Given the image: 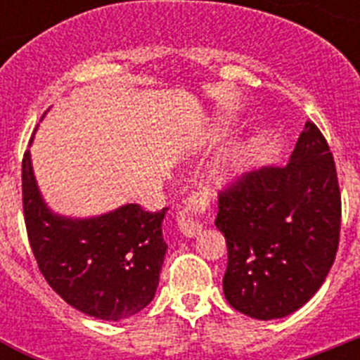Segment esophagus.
<instances>
[{"instance_id":"esophagus-1","label":"esophagus","mask_w":360,"mask_h":360,"mask_svg":"<svg viewBox=\"0 0 360 360\" xmlns=\"http://www.w3.org/2000/svg\"><path fill=\"white\" fill-rule=\"evenodd\" d=\"M209 205V193L207 191H200L196 195H193L187 202L186 207L178 212V227L180 231L189 238L198 236L202 232V224H198L193 214H196L198 211H205V207Z\"/></svg>"}]
</instances>
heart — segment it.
I'll list each match as a JSON object with an SVG mask.
<instances>
[{
	"label": "heart",
	"mask_w": 360,
	"mask_h": 360,
	"mask_svg": "<svg viewBox=\"0 0 360 360\" xmlns=\"http://www.w3.org/2000/svg\"><path fill=\"white\" fill-rule=\"evenodd\" d=\"M236 128V122L232 119H224L219 120L218 126L212 129L211 136H209V144H219V142H225L229 136L232 135ZM257 151H259V142L250 139V141H245L234 149L231 157V164H229L227 171H225V180H234L236 176H240L245 169H249L252 162L256 160Z\"/></svg>",
	"instance_id": "b5f03b06"
}]
</instances>
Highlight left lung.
Listing matches in <instances>:
<instances>
[{
  "mask_svg": "<svg viewBox=\"0 0 360 360\" xmlns=\"http://www.w3.org/2000/svg\"><path fill=\"white\" fill-rule=\"evenodd\" d=\"M214 225L227 241L224 294L259 321L307 304L335 262L341 193L323 133L308 120L283 167L266 165L219 195Z\"/></svg>",
  "mask_w": 360,
  "mask_h": 360,
  "instance_id": "8db88e82",
  "label": "left lung"
}]
</instances>
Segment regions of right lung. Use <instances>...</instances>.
Here are the masks:
<instances>
[{
  "label": "right lung",
  "instance_id": "add662e5",
  "mask_svg": "<svg viewBox=\"0 0 360 360\" xmlns=\"http://www.w3.org/2000/svg\"><path fill=\"white\" fill-rule=\"evenodd\" d=\"M23 209L41 274L70 307L120 321L151 303L167 252L162 236L167 209L146 212L124 203L90 218L59 214L41 195L30 149L23 158Z\"/></svg>",
  "mask_w": 360,
  "mask_h": 360
}]
</instances>
